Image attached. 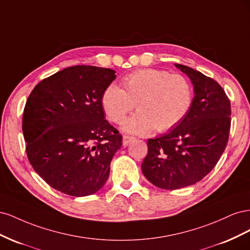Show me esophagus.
I'll use <instances>...</instances> for the list:
<instances>
[{
    "label": "esophagus",
    "mask_w": 250,
    "mask_h": 250,
    "mask_svg": "<svg viewBox=\"0 0 250 250\" xmlns=\"http://www.w3.org/2000/svg\"><path fill=\"white\" fill-rule=\"evenodd\" d=\"M133 140H134L133 137H128V135H124V137H123V146L126 147L128 144H129Z\"/></svg>",
    "instance_id": "34e87169"
}]
</instances>
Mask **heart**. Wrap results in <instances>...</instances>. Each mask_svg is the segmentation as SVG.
<instances>
[{"label":"heart","instance_id":"obj_1","mask_svg":"<svg viewBox=\"0 0 250 250\" xmlns=\"http://www.w3.org/2000/svg\"><path fill=\"white\" fill-rule=\"evenodd\" d=\"M124 88L111 83L102 94V107L110 121L121 123L135 105L138 112L122 124L125 132L146 135L176 127L190 111L193 103L191 82L179 74L145 69L123 79Z\"/></svg>","mask_w":250,"mask_h":250}]
</instances>
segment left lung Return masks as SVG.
Returning a JSON list of instances; mask_svg holds the SVG:
<instances>
[{"instance_id": "obj_1", "label": "left lung", "mask_w": 250, "mask_h": 250, "mask_svg": "<svg viewBox=\"0 0 250 250\" xmlns=\"http://www.w3.org/2000/svg\"><path fill=\"white\" fill-rule=\"evenodd\" d=\"M174 65L192 82V107L168 133L147 141L142 163L144 176L164 190L192 186L208 175L220 160L230 129V102L223 88L192 67Z\"/></svg>"}]
</instances>
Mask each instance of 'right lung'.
Listing matches in <instances>:
<instances>
[{
	"instance_id": "obj_1",
	"label": "right lung",
	"mask_w": 250,
	"mask_h": 250,
	"mask_svg": "<svg viewBox=\"0 0 250 250\" xmlns=\"http://www.w3.org/2000/svg\"><path fill=\"white\" fill-rule=\"evenodd\" d=\"M116 72L75 65L43 79L30 94L22 116L28 160L57 191L75 197L97 193L122 146L105 120L102 94Z\"/></svg>"
}]
</instances>
